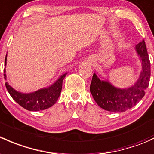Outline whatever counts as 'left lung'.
Wrapping results in <instances>:
<instances>
[{
  "instance_id": "1",
  "label": "left lung",
  "mask_w": 154,
  "mask_h": 154,
  "mask_svg": "<svg viewBox=\"0 0 154 154\" xmlns=\"http://www.w3.org/2000/svg\"><path fill=\"white\" fill-rule=\"evenodd\" d=\"M136 51L142 63L140 77L131 86L119 88L108 80H100L93 74L90 85L91 94L97 105L103 109L119 113L124 112L137 104L145 96V90L148 87L150 77V63L144 40L135 46Z\"/></svg>"
}]
</instances>
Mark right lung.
Listing matches in <instances>:
<instances>
[{"label":"right lung","mask_w":154,"mask_h":154,"mask_svg":"<svg viewBox=\"0 0 154 154\" xmlns=\"http://www.w3.org/2000/svg\"><path fill=\"white\" fill-rule=\"evenodd\" d=\"M6 57L7 54L5 58L4 66L6 65ZM4 72V78L6 80L5 69ZM66 74L67 73L61 75L52 85L47 88H41L32 93L26 94L17 91L10 86L8 82H6V87L13 100L23 108L31 111H43L52 106L58 100L62 90L63 81Z\"/></svg>","instance_id":"obj_1"}]
</instances>
